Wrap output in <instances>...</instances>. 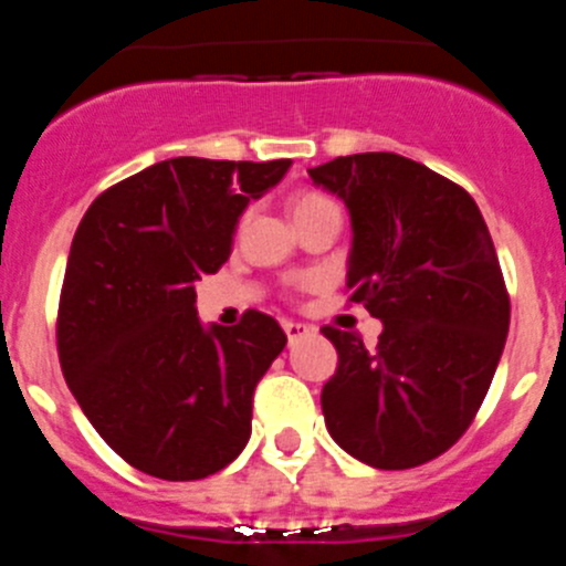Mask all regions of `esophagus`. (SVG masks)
<instances>
[{
  "label": "esophagus",
  "instance_id": "1",
  "mask_svg": "<svg viewBox=\"0 0 566 566\" xmlns=\"http://www.w3.org/2000/svg\"><path fill=\"white\" fill-rule=\"evenodd\" d=\"M283 332H286L289 339H297V337H306L308 326L306 323H294V319H283Z\"/></svg>",
  "mask_w": 566,
  "mask_h": 566
}]
</instances>
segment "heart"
<instances>
[{
	"label": "heart",
	"instance_id": "1",
	"mask_svg": "<svg viewBox=\"0 0 566 566\" xmlns=\"http://www.w3.org/2000/svg\"><path fill=\"white\" fill-rule=\"evenodd\" d=\"M294 209V221H306V218H314V214H323V212H339L337 203L328 198V195H319V192H303L294 198L292 203ZM300 286H306V280H300Z\"/></svg>",
	"mask_w": 566,
	"mask_h": 566
}]
</instances>
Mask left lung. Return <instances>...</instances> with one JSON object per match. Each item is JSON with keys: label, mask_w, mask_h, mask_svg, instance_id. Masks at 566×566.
Wrapping results in <instances>:
<instances>
[{"label": "left lung", "mask_w": 566, "mask_h": 566, "mask_svg": "<svg viewBox=\"0 0 566 566\" xmlns=\"http://www.w3.org/2000/svg\"><path fill=\"white\" fill-rule=\"evenodd\" d=\"M352 212L348 303L382 319L377 345L323 326L339 354L323 385L328 433L379 470L442 457L484 402L510 326L493 238L459 184L397 153L308 169Z\"/></svg>", "instance_id": "obj_1"}]
</instances>
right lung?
<instances>
[{
	"mask_svg": "<svg viewBox=\"0 0 566 566\" xmlns=\"http://www.w3.org/2000/svg\"><path fill=\"white\" fill-rule=\"evenodd\" d=\"M289 167L169 158L104 189L78 223L59 363L90 424L142 473L207 479L247 448L254 388L286 334L254 308L207 332L195 280L227 263L247 203Z\"/></svg>",
	"mask_w": 566,
	"mask_h": 566,
	"instance_id": "1",
	"label": "right lung"
}]
</instances>
